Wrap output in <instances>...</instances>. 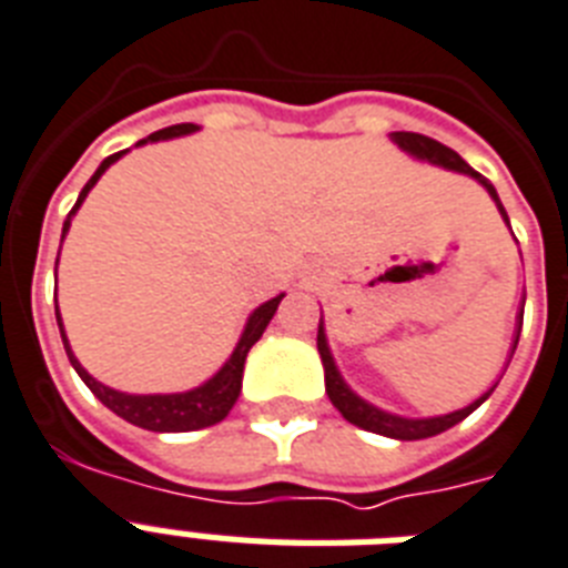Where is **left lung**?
Listing matches in <instances>:
<instances>
[{
	"instance_id": "8db88e82",
	"label": "left lung",
	"mask_w": 568,
	"mask_h": 568,
	"mask_svg": "<svg viewBox=\"0 0 568 568\" xmlns=\"http://www.w3.org/2000/svg\"><path fill=\"white\" fill-rule=\"evenodd\" d=\"M390 136H394V142L399 145V149L412 151V154L419 156V160L446 165V169H455V172L473 174V178L481 180L484 186L490 189V195L496 197V189L490 186V180L481 178V174H478L473 165H467L464 160H460L458 151L446 149L444 142H437V140H432V136H423V133H412V131H396V133H390ZM496 204H499V197H496ZM499 210H501V215L508 219L505 206L499 204ZM516 341H519V329H516ZM516 341H514V349H516ZM317 353H321V362H324V371H326V394H329L332 405H335V408L341 412V417L347 419V423H353V426L364 428V432H376V435L396 437V440H423V437L440 435V432L452 428L464 417H469V414L476 412L478 405H481L484 399L493 394V388H490L487 394L481 396V399H476V403L467 405V408H460V412L446 414V417H432V419L394 417V414L379 412V408H373V405H367L364 399H358V396L353 394L347 385H344V379L338 376V371H335V362H332V356H329V347H326L324 326L317 329Z\"/></svg>"
}]
</instances>
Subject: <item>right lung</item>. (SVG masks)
Listing matches in <instances>:
<instances>
[{
    "label": "right lung",
    "mask_w": 568,
    "mask_h": 568,
    "mask_svg": "<svg viewBox=\"0 0 568 568\" xmlns=\"http://www.w3.org/2000/svg\"><path fill=\"white\" fill-rule=\"evenodd\" d=\"M192 131H195V124H189V122L172 124V128L154 131L149 140L151 142L169 140V136H180V133H192ZM124 151H119V154H110L108 160L99 165V172L92 174V178L87 180V186L81 189L78 204L72 206V212L81 206V201H84L87 192L95 186V180L104 174V169H108L110 163H116ZM72 212H69V219H72ZM69 219L63 221V233L69 230ZM280 300H283V294L274 300H268V303H262V306L253 312L251 321H247V326H244V335H242V341H239V347L233 349V356H230V362L224 364V367H221V371L215 373V376H212L206 385H201V388H195V390H189V394L133 396V394H119V390H113V388H104V385L92 379L90 373H87L84 367L78 364V358L72 356V349H69V344H67V335H63V324H60V315H58V326H60V338H63V347H67V356H69V362H72V367H75L78 376L84 379L87 388L99 396L101 403L108 405L110 412L119 414V417L128 419V423H133V426L149 428V432H195V428H206V426H215V423H221V419L230 414V408L236 405L239 390H242L244 358H247V353H251L253 344L262 338V332H265L268 321L274 317L276 306H280Z\"/></svg>",
    "instance_id": "add662e5"
}]
</instances>
